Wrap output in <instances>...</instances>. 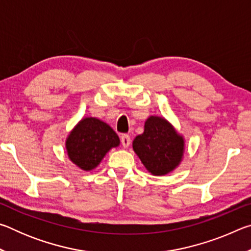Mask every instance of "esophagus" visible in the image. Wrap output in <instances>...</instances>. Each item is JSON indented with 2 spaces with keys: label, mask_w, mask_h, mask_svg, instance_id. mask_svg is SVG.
Instances as JSON below:
<instances>
[{
  "label": "esophagus",
  "mask_w": 251,
  "mask_h": 251,
  "mask_svg": "<svg viewBox=\"0 0 251 251\" xmlns=\"http://www.w3.org/2000/svg\"><path fill=\"white\" fill-rule=\"evenodd\" d=\"M121 142H122V145L124 148H127L130 145V137L128 135H123L121 137Z\"/></svg>",
  "instance_id": "34e87169"
}]
</instances>
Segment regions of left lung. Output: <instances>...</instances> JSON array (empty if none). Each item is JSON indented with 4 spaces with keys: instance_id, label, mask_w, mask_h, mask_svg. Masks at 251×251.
<instances>
[{
    "instance_id": "1",
    "label": "left lung",
    "mask_w": 251,
    "mask_h": 251,
    "mask_svg": "<svg viewBox=\"0 0 251 251\" xmlns=\"http://www.w3.org/2000/svg\"><path fill=\"white\" fill-rule=\"evenodd\" d=\"M133 150L151 175L164 176L179 166L185 152V141L164 117L150 116L144 133L135 137Z\"/></svg>"
}]
</instances>
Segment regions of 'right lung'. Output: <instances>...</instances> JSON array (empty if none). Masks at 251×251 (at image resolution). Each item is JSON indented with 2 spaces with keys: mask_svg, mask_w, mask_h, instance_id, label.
I'll return each instance as SVG.
<instances>
[{
  "mask_svg": "<svg viewBox=\"0 0 251 251\" xmlns=\"http://www.w3.org/2000/svg\"><path fill=\"white\" fill-rule=\"evenodd\" d=\"M120 143L118 135L108 124L96 117H85L71 130L65 147L72 163L82 171L90 172Z\"/></svg>",
  "mask_w": 251,
  "mask_h": 251,
  "instance_id": "add662e5",
  "label": "right lung"
}]
</instances>
